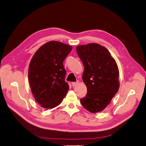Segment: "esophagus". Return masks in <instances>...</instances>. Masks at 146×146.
<instances>
[{"label":"esophagus","instance_id":"obj_1","mask_svg":"<svg viewBox=\"0 0 146 146\" xmlns=\"http://www.w3.org/2000/svg\"><path fill=\"white\" fill-rule=\"evenodd\" d=\"M78 84V81H76V82H73V83H72V86H73V87L76 86Z\"/></svg>","mask_w":146,"mask_h":146}]
</instances>
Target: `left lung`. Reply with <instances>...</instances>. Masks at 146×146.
Returning <instances> with one entry per match:
<instances>
[{"instance_id":"left-lung-1","label":"left lung","mask_w":146,"mask_h":146,"mask_svg":"<svg viewBox=\"0 0 146 146\" xmlns=\"http://www.w3.org/2000/svg\"><path fill=\"white\" fill-rule=\"evenodd\" d=\"M76 52L84 67L82 78L88 91L86 96L80 102L91 113L101 111L118 91L117 63L109 51L99 44L80 45L76 47Z\"/></svg>"}]
</instances>
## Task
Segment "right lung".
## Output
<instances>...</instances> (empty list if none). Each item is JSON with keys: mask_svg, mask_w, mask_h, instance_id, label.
Returning <instances> with one entry per match:
<instances>
[{"mask_svg": "<svg viewBox=\"0 0 146 146\" xmlns=\"http://www.w3.org/2000/svg\"><path fill=\"white\" fill-rule=\"evenodd\" d=\"M72 49L69 45L52 40L42 45L31 58L29 86L36 101L45 109L58 106L68 91L63 62Z\"/></svg>", "mask_w": 146, "mask_h": 146, "instance_id": "obj_1", "label": "right lung"}]
</instances>
